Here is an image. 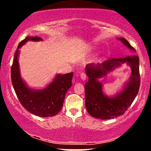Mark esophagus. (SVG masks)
I'll use <instances>...</instances> for the list:
<instances>
[{"instance_id": "34e87169", "label": "esophagus", "mask_w": 151, "mask_h": 151, "mask_svg": "<svg viewBox=\"0 0 151 151\" xmlns=\"http://www.w3.org/2000/svg\"><path fill=\"white\" fill-rule=\"evenodd\" d=\"M80 77H81V80L85 81L86 79V77H86V74L85 72H81V73L80 74Z\"/></svg>"}]
</instances>
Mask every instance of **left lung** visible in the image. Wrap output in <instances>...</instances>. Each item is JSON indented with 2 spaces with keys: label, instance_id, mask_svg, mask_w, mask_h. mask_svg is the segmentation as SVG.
Instances as JSON below:
<instances>
[{
  "label": "left lung",
  "instance_id": "1",
  "mask_svg": "<svg viewBox=\"0 0 151 151\" xmlns=\"http://www.w3.org/2000/svg\"><path fill=\"white\" fill-rule=\"evenodd\" d=\"M132 51H136L125 38H117ZM132 69V76L122 91L114 97H108L103 92V86L98 79L105 76L123 63ZM89 81L85 84V105L91 116L99 119H110L124 114L138 94L140 87L139 58L130 55L124 58H112L101 64H88L85 67Z\"/></svg>",
  "mask_w": 151,
  "mask_h": 151
}]
</instances>
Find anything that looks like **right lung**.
Listing matches in <instances>:
<instances>
[{
  "label": "right lung",
  "mask_w": 151,
  "mask_h": 151,
  "mask_svg": "<svg viewBox=\"0 0 151 151\" xmlns=\"http://www.w3.org/2000/svg\"><path fill=\"white\" fill-rule=\"evenodd\" d=\"M40 40H42V38L27 36L19 43L11 67V81L19 101L26 110L38 116H53L62 110L66 93L72 84L74 73L57 74L53 81L43 89L29 88L20 76L19 49L27 41Z\"/></svg>",
  "instance_id": "1"
}]
</instances>
